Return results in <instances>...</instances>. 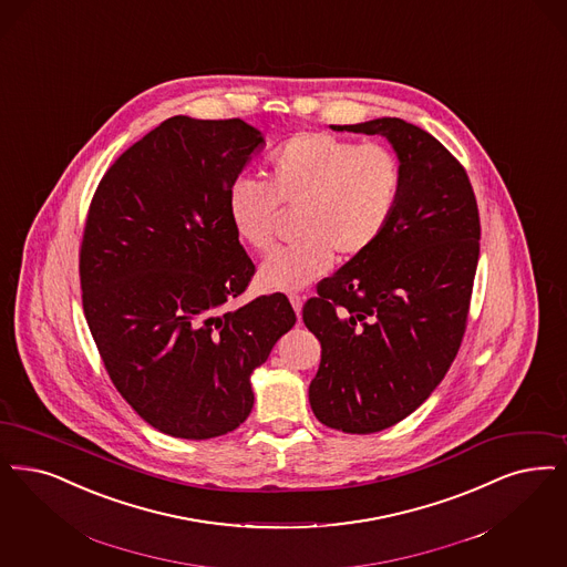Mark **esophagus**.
I'll return each instance as SVG.
<instances>
[{
    "label": "esophagus",
    "instance_id": "1",
    "mask_svg": "<svg viewBox=\"0 0 567 567\" xmlns=\"http://www.w3.org/2000/svg\"><path fill=\"white\" fill-rule=\"evenodd\" d=\"M289 299H291V306H293L295 315H297V318H301V306H303V297H301V295L291 293L289 295Z\"/></svg>",
    "mask_w": 567,
    "mask_h": 567
}]
</instances>
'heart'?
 Returning <instances> with one entry per match:
<instances>
[{
    "label": "heart",
    "instance_id": "b5f03b06",
    "mask_svg": "<svg viewBox=\"0 0 567 567\" xmlns=\"http://www.w3.org/2000/svg\"><path fill=\"white\" fill-rule=\"evenodd\" d=\"M403 162L384 143L306 131L276 145L266 182L236 179L227 189V217L250 249H270L280 206L295 208L293 245L272 250L259 266V285L295 291L341 259L371 249L403 198Z\"/></svg>",
    "mask_w": 567,
    "mask_h": 567
}]
</instances>
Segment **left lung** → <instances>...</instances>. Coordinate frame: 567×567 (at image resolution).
<instances>
[{"instance_id":"1","label":"left lung","mask_w":567,"mask_h":567,"mask_svg":"<svg viewBox=\"0 0 567 567\" xmlns=\"http://www.w3.org/2000/svg\"><path fill=\"white\" fill-rule=\"evenodd\" d=\"M333 131L382 135L403 162V198L384 236L317 285L303 322L322 348L310 405L329 429L384 431L420 408L468 322L481 221L464 166L399 117Z\"/></svg>"}]
</instances>
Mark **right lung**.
Segmentation results:
<instances>
[{
    "label": "right lung",
    "instance_id": "add662e5",
    "mask_svg": "<svg viewBox=\"0 0 567 567\" xmlns=\"http://www.w3.org/2000/svg\"><path fill=\"white\" fill-rule=\"evenodd\" d=\"M261 143L240 117H168L107 168L86 215L80 285L92 340L126 403L177 439L238 429L252 369L297 320L282 293L227 308L255 274L227 189Z\"/></svg>",
    "mask_w": 567,
    "mask_h": 567
}]
</instances>
